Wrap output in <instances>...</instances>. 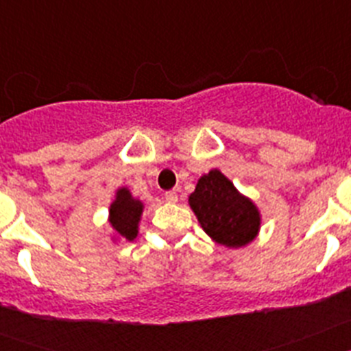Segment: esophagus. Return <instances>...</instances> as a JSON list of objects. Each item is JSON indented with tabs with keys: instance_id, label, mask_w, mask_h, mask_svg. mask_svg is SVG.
I'll use <instances>...</instances> for the list:
<instances>
[{
	"instance_id": "34e87169",
	"label": "esophagus",
	"mask_w": 351,
	"mask_h": 351,
	"mask_svg": "<svg viewBox=\"0 0 351 351\" xmlns=\"http://www.w3.org/2000/svg\"><path fill=\"white\" fill-rule=\"evenodd\" d=\"M165 198H167V202L176 204V202H178V191H176V190L167 191V193H165Z\"/></svg>"
}]
</instances>
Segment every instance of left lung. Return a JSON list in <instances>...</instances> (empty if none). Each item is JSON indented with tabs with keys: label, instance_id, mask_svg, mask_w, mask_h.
<instances>
[{
	"label": "left lung",
	"instance_id": "obj_1",
	"mask_svg": "<svg viewBox=\"0 0 351 351\" xmlns=\"http://www.w3.org/2000/svg\"><path fill=\"white\" fill-rule=\"evenodd\" d=\"M188 204L204 232L221 246L244 247L260 234V209L221 170L213 169L204 173L188 197Z\"/></svg>",
	"mask_w": 351,
	"mask_h": 351
}]
</instances>
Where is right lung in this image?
Masks as SVG:
<instances>
[{
    "instance_id": "obj_1",
    "label": "right lung",
    "mask_w": 351,
    "mask_h": 351,
    "mask_svg": "<svg viewBox=\"0 0 351 351\" xmlns=\"http://www.w3.org/2000/svg\"><path fill=\"white\" fill-rule=\"evenodd\" d=\"M144 202L141 198L133 197L130 188L121 186L117 188L114 200L108 206V225L112 228L110 241L112 243H132L138 235L142 213H144Z\"/></svg>"
}]
</instances>
